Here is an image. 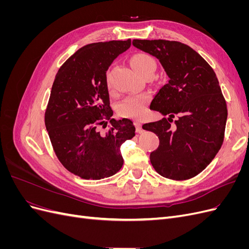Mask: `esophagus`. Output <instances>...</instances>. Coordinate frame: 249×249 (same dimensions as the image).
Here are the masks:
<instances>
[{"instance_id": "1", "label": "esophagus", "mask_w": 249, "mask_h": 249, "mask_svg": "<svg viewBox=\"0 0 249 249\" xmlns=\"http://www.w3.org/2000/svg\"><path fill=\"white\" fill-rule=\"evenodd\" d=\"M134 124H135V126H136V132L137 133H142L143 129H142V125H141L140 122H135Z\"/></svg>"}]
</instances>
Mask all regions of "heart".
<instances>
[{"label":"heart","instance_id":"1","mask_svg":"<svg viewBox=\"0 0 249 249\" xmlns=\"http://www.w3.org/2000/svg\"><path fill=\"white\" fill-rule=\"evenodd\" d=\"M131 65L141 77H144L145 74L154 76L158 66L156 59L145 53H139V54L134 55L131 58ZM108 86H110L109 82ZM149 101L150 94L146 92L127 95L117 104L116 112L122 117L140 118L145 113Z\"/></svg>","mask_w":249,"mask_h":249}]
</instances>
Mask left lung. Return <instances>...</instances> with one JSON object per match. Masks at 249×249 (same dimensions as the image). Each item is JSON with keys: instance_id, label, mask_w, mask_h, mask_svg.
<instances>
[{"instance_id": "1", "label": "left lung", "mask_w": 249, "mask_h": 249, "mask_svg": "<svg viewBox=\"0 0 249 249\" xmlns=\"http://www.w3.org/2000/svg\"><path fill=\"white\" fill-rule=\"evenodd\" d=\"M133 44L159 59L169 78L150 104V109L168 118L142 125L160 139L150 162L159 175L170 179L197 176L212 162L224 139L228 108L216 73L185 43L134 39Z\"/></svg>"}]
</instances>
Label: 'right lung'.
<instances>
[{
    "label": "right lung",
    "mask_w": 249,
    "mask_h": 249,
    "mask_svg": "<svg viewBox=\"0 0 249 249\" xmlns=\"http://www.w3.org/2000/svg\"><path fill=\"white\" fill-rule=\"evenodd\" d=\"M131 39L90 43L79 49L58 71L44 123L63 166L85 179L109 178L123 167L120 145L135 136L133 122L111 118L106 72ZM111 126L104 135L97 126Z\"/></svg>",
    "instance_id": "add662e5"
}]
</instances>
